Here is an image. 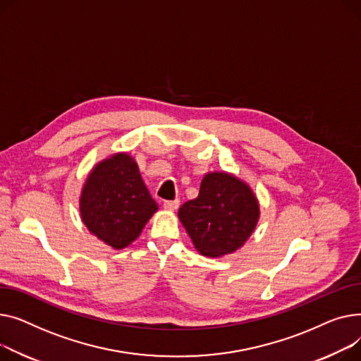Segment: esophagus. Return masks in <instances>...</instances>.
Instances as JSON below:
<instances>
[{
	"label": "esophagus",
	"instance_id": "34e87169",
	"mask_svg": "<svg viewBox=\"0 0 361 361\" xmlns=\"http://www.w3.org/2000/svg\"><path fill=\"white\" fill-rule=\"evenodd\" d=\"M163 207H164L166 209H169V211H175V209H178V207H179V200L164 201V202H163Z\"/></svg>",
	"mask_w": 361,
	"mask_h": 361
}]
</instances>
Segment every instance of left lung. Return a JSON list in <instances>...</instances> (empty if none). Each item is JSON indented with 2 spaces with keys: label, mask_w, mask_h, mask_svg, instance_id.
Returning a JSON list of instances; mask_svg holds the SVG:
<instances>
[{
  "label": "left lung",
  "mask_w": 361,
  "mask_h": 361,
  "mask_svg": "<svg viewBox=\"0 0 361 361\" xmlns=\"http://www.w3.org/2000/svg\"><path fill=\"white\" fill-rule=\"evenodd\" d=\"M179 220L205 257L233 253L249 239L259 219V204L247 183L226 172L207 173L195 200L179 208Z\"/></svg>",
  "instance_id": "left-lung-1"
}]
</instances>
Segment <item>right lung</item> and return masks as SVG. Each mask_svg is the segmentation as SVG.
Returning a JSON list of instances; mask_svg holds the SVG:
<instances>
[{
	"instance_id": "right-lung-1",
	"label": "right lung",
	"mask_w": 361,
	"mask_h": 361,
	"mask_svg": "<svg viewBox=\"0 0 361 361\" xmlns=\"http://www.w3.org/2000/svg\"><path fill=\"white\" fill-rule=\"evenodd\" d=\"M157 208L137 163L126 153L97 163L80 197L82 223L94 236L115 249L133 243Z\"/></svg>"
}]
</instances>
